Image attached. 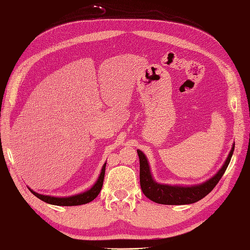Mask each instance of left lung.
Returning a JSON list of instances; mask_svg holds the SVG:
<instances>
[{"instance_id": "left-lung-1", "label": "left lung", "mask_w": 250, "mask_h": 250, "mask_svg": "<svg viewBox=\"0 0 250 250\" xmlns=\"http://www.w3.org/2000/svg\"><path fill=\"white\" fill-rule=\"evenodd\" d=\"M234 146L232 144L228 157L225 160L221 168L216 173L200 184L184 186V185H169L160 184L154 180L151 172V167L148 165V160L146 155L140 149H137L138 156L140 160V185L141 189L146 197L159 204L168 205H183L191 204L201 200L213 190V188L217 185L219 180L223 177L225 171L227 170L233 155Z\"/></svg>"}]
</instances>
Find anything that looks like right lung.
Listing matches in <instances>:
<instances>
[{
  "mask_svg": "<svg viewBox=\"0 0 250 250\" xmlns=\"http://www.w3.org/2000/svg\"><path fill=\"white\" fill-rule=\"evenodd\" d=\"M104 171H106V163L104 164L101 174H99L95 184H94L90 189L80 193H77V195L69 196V197H53V196H48V195H42V193L34 191L30 187L27 188L31 190L33 195H35L38 199H41V200H42L43 202L49 203V204L60 205V207H74V205H81V204H85L93 201L94 199L98 196V193L101 192L103 183H104Z\"/></svg>",
  "mask_w": 250,
  "mask_h": 250,
  "instance_id": "1",
  "label": "right lung"
}]
</instances>
